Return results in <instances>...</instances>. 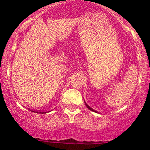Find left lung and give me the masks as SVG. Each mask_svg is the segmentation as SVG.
I'll return each mask as SVG.
<instances>
[{
	"label": "left lung",
	"mask_w": 150,
	"mask_h": 150,
	"mask_svg": "<svg viewBox=\"0 0 150 150\" xmlns=\"http://www.w3.org/2000/svg\"><path fill=\"white\" fill-rule=\"evenodd\" d=\"M85 104H86V107H88V109H89V110H91V111H93V112H96V111H95V110H93V109H92V108H91V107H89V106H88V104H86V102H85Z\"/></svg>",
	"instance_id": "8db88e82"
}]
</instances>
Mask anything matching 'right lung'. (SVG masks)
Returning <instances> with one entry per match:
<instances>
[{
  "label": "right lung",
  "mask_w": 150,
  "mask_h": 150,
  "mask_svg": "<svg viewBox=\"0 0 150 150\" xmlns=\"http://www.w3.org/2000/svg\"><path fill=\"white\" fill-rule=\"evenodd\" d=\"M34 112V111H33ZM37 112V113H40V114H43V113H46V112Z\"/></svg>",
  "instance_id": "1"
}]
</instances>
